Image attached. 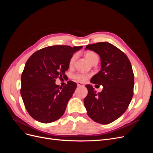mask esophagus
<instances>
[{
  "instance_id": "34e87169",
  "label": "esophagus",
  "mask_w": 153,
  "mask_h": 153,
  "mask_svg": "<svg viewBox=\"0 0 153 153\" xmlns=\"http://www.w3.org/2000/svg\"><path fill=\"white\" fill-rule=\"evenodd\" d=\"M77 86L78 87H84V85L82 83H81V82H78L77 83Z\"/></svg>"
}]
</instances>
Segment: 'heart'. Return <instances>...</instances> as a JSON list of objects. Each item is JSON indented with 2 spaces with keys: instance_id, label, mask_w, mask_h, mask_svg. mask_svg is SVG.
Instances as JSON below:
<instances>
[{
  "instance_id": "obj_1",
  "label": "heart",
  "mask_w": 153,
  "mask_h": 153,
  "mask_svg": "<svg viewBox=\"0 0 153 153\" xmlns=\"http://www.w3.org/2000/svg\"><path fill=\"white\" fill-rule=\"evenodd\" d=\"M85 57L87 59V61L91 64L94 63L95 62L98 61V57L94 52H91V51H89V52H87L85 53ZM76 59V55H73V56L71 57L70 60H69V66H72L74 63H75V60ZM74 78L76 79L78 82H85L88 77L87 75H85V74H82V73H77L76 75H74Z\"/></svg>"
}]
</instances>
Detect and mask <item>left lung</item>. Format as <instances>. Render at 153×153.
<instances>
[{
    "mask_svg": "<svg viewBox=\"0 0 153 153\" xmlns=\"http://www.w3.org/2000/svg\"><path fill=\"white\" fill-rule=\"evenodd\" d=\"M85 50L94 51L100 57L101 69L91 82L103 85V90L97 93L91 85H86L84 106L94 121L107 124L121 117L131 102L134 87L131 64L122 51L108 42L88 45Z\"/></svg>",
    "mask_w": 153,
    "mask_h": 153,
    "instance_id": "left-lung-1",
    "label": "left lung"
}]
</instances>
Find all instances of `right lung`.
<instances>
[{
  "label": "right lung",
  "mask_w": 153,
  "mask_h": 153,
  "mask_svg": "<svg viewBox=\"0 0 153 153\" xmlns=\"http://www.w3.org/2000/svg\"><path fill=\"white\" fill-rule=\"evenodd\" d=\"M55 45L37 51L27 61L22 74L20 93L30 116L42 123H50L64 114L76 84L68 81L63 87L55 79L65 77L74 53L82 48Z\"/></svg>",
  "instance_id": "right-lung-1"
}]
</instances>
